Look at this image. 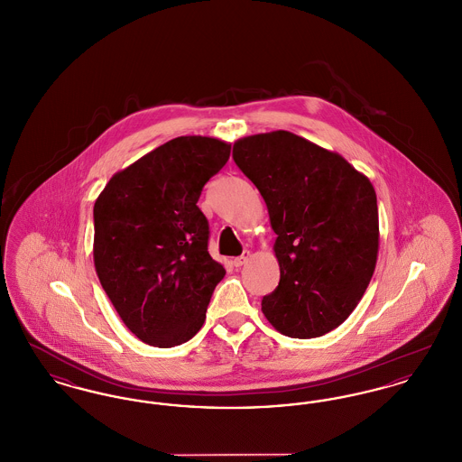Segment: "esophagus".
Returning a JSON list of instances; mask_svg holds the SVG:
<instances>
[{"label":"esophagus","mask_w":462,"mask_h":462,"mask_svg":"<svg viewBox=\"0 0 462 462\" xmlns=\"http://www.w3.org/2000/svg\"><path fill=\"white\" fill-rule=\"evenodd\" d=\"M251 258V253L249 251H244L241 256H237V258H234V264L236 266H242V264H245V262Z\"/></svg>","instance_id":"1"}]
</instances>
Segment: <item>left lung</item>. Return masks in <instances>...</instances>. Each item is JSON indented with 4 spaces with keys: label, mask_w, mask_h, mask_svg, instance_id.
<instances>
[{
    "label": "left lung",
    "mask_w": 462,
    "mask_h": 462,
    "mask_svg": "<svg viewBox=\"0 0 462 462\" xmlns=\"http://www.w3.org/2000/svg\"><path fill=\"white\" fill-rule=\"evenodd\" d=\"M234 161L264 199L275 291L262 300L266 320L289 337L339 328L373 279L379 215L373 183L337 152L294 133H260L234 143Z\"/></svg>",
    "instance_id": "obj_1"
}]
</instances>
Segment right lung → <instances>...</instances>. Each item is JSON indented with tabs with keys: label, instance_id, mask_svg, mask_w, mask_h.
Returning <instances> with one entry per match:
<instances>
[{
	"label": "right lung",
	"instance_id": "1",
	"mask_svg": "<svg viewBox=\"0 0 462 462\" xmlns=\"http://www.w3.org/2000/svg\"><path fill=\"white\" fill-rule=\"evenodd\" d=\"M228 157L223 140L178 136L117 171L95 200L97 275L125 326L151 346L194 337L225 277L198 200Z\"/></svg>",
	"mask_w": 462,
	"mask_h": 462
}]
</instances>
